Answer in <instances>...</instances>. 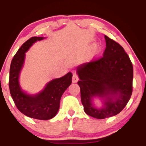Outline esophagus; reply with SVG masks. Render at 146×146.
I'll use <instances>...</instances> for the list:
<instances>
[{
    "label": "esophagus",
    "instance_id": "esophagus-1",
    "mask_svg": "<svg viewBox=\"0 0 146 146\" xmlns=\"http://www.w3.org/2000/svg\"><path fill=\"white\" fill-rule=\"evenodd\" d=\"M78 80H79V77H78V73H73V78H72V81H73V83L77 82L78 81Z\"/></svg>",
    "mask_w": 146,
    "mask_h": 146
}]
</instances>
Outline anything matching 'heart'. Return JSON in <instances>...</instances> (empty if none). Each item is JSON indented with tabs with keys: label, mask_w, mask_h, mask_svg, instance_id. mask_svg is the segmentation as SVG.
<instances>
[{
	"label": "heart",
	"mask_w": 146,
	"mask_h": 146,
	"mask_svg": "<svg viewBox=\"0 0 146 146\" xmlns=\"http://www.w3.org/2000/svg\"><path fill=\"white\" fill-rule=\"evenodd\" d=\"M94 51L95 53H98V52L100 51V47L99 45H95L94 46Z\"/></svg>",
	"instance_id": "heart-1"
}]
</instances>
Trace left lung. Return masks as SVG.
I'll use <instances>...</instances> for the list:
<instances>
[{
  "label": "left lung",
  "instance_id": "obj_1",
  "mask_svg": "<svg viewBox=\"0 0 146 146\" xmlns=\"http://www.w3.org/2000/svg\"><path fill=\"white\" fill-rule=\"evenodd\" d=\"M106 47L103 56L78 68L81 100L87 115L105 119L119 113L132 93L133 66L128 55L119 43L105 36ZM105 97L104 108L93 107V96Z\"/></svg>",
  "mask_w": 146,
  "mask_h": 146
}]
</instances>
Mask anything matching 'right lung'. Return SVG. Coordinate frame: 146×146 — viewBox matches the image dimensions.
Masks as SVG:
<instances>
[{
	"label": "right lung",
	"mask_w": 146,
	"mask_h": 146,
	"mask_svg": "<svg viewBox=\"0 0 146 146\" xmlns=\"http://www.w3.org/2000/svg\"><path fill=\"white\" fill-rule=\"evenodd\" d=\"M43 38L36 36L29 38L16 52L10 65L9 88L15 105L22 113L36 119L48 120L58 113L60 99L71 85L73 75L69 72L62 78L51 80L44 90L36 95H29L22 91L18 84V77L24 62L25 52L33 43Z\"/></svg>",
	"instance_id": "right-lung-1"
}]
</instances>
